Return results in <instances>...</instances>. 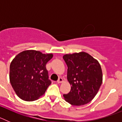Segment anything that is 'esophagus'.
I'll return each mask as SVG.
<instances>
[{
	"instance_id": "obj_1",
	"label": "esophagus",
	"mask_w": 122,
	"mask_h": 122,
	"mask_svg": "<svg viewBox=\"0 0 122 122\" xmlns=\"http://www.w3.org/2000/svg\"><path fill=\"white\" fill-rule=\"evenodd\" d=\"M63 81V79L62 78V77H59V79H58L57 80V82L58 83H61V82H62Z\"/></svg>"
}]
</instances>
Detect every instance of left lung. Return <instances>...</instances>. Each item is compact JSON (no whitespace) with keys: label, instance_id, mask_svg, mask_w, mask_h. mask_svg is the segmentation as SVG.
Masks as SVG:
<instances>
[{"label":"left lung","instance_id":"left-lung-1","mask_svg":"<svg viewBox=\"0 0 122 122\" xmlns=\"http://www.w3.org/2000/svg\"><path fill=\"white\" fill-rule=\"evenodd\" d=\"M63 59L67 65V79L71 86L65 101L73 106L87 104L98 93L103 81L100 63L88 53L66 54Z\"/></svg>","mask_w":122,"mask_h":122}]
</instances>
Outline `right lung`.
Returning <instances> with one entry per match:
<instances>
[{"label": "right lung", "instance_id": "right-lung-1", "mask_svg": "<svg viewBox=\"0 0 122 122\" xmlns=\"http://www.w3.org/2000/svg\"><path fill=\"white\" fill-rule=\"evenodd\" d=\"M52 56V54L27 50L14 58L10 66V81L20 98L32 101L44 95L51 84L46 65Z\"/></svg>", "mask_w": 122, "mask_h": 122}]
</instances>
